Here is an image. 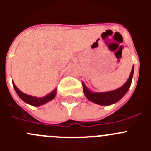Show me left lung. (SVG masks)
Instances as JSON below:
<instances>
[{"mask_svg":"<svg viewBox=\"0 0 151 151\" xmlns=\"http://www.w3.org/2000/svg\"><path fill=\"white\" fill-rule=\"evenodd\" d=\"M133 73H134V66H133L127 82H125L121 88L116 89V90L111 91L94 93V92H91L90 90H88V88L85 85V84L82 83L85 97L91 102H94L97 104L103 105V106H108V105L115 104L117 101H119L126 94V92L129 91L131 84H132Z\"/></svg>","mask_w":151,"mask_h":151,"instance_id":"obj_1","label":"left lung"}]
</instances>
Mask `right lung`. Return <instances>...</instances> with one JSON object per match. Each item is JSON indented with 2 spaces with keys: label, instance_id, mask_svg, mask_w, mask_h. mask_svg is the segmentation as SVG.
Listing matches in <instances>:
<instances>
[{
  "label": "right lung",
  "instance_id": "1",
  "mask_svg": "<svg viewBox=\"0 0 151 151\" xmlns=\"http://www.w3.org/2000/svg\"><path fill=\"white\" fill-rule=\"evenodd\" d=\"M13 85L14 89H15L16 92H17V94L19 95V97H20L21 99H22L23 101H25V102L29 104L34 106H41V105L45 104L47 103L48 101L53 100L54 98V97L56 96V92H57V89H55V90L53 91L51 93H50V94H47V95L45 96V97H32V96L28 95V94L22 93V91H20L17 88V87L16 86L14 83H13Z\"/></svg>",
  "mask_w": 151,
  "mask_h": 151
}]
</instances>
